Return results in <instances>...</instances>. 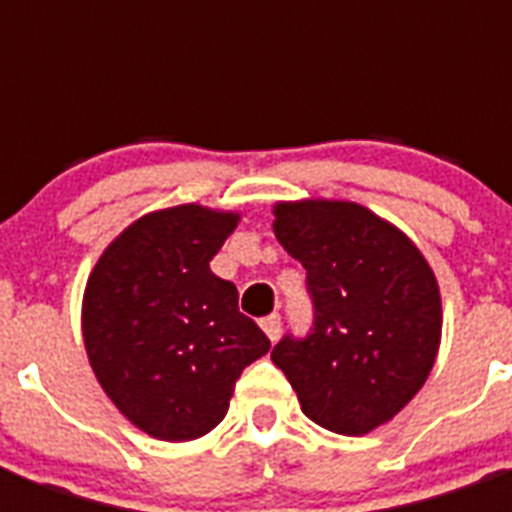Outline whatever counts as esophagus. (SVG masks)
Wrapping results in <instances>:
<instances>
[{
	"mask_svg": "<svg viewBox=\"0 0 512 512\" xmlns=\"http://www.w3.org/2000/svg\"><path fill=\"white\" fill-rule=\"evenodd\" d=\"M260 327H263V332L268 335V340L276 342L281 335V316L279 313H271V316H265L263 321H260Z\"/></svg>",
	"mask_w": 512,
	"mask_h": 512,
	"instance_id": "34e87169",
	"label": "esophagus"
}]
</instances>
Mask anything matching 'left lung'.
<instances>
[{
	"label": "left lung",
	"mask_w": 512,
	"mask_h": 512,
	"mask_svg": "<svg viewBox=\"0 0 512 512\" xmlns=\"http://www.w3.org/2000/svg\"><path fill=\"white\" fill-rule=\"evenodd\" d=\"M273 233L308 271L316 321L271 350L305 417L342 436L390 422L428 380L441 345V292L404 231L356 201L273 204Z\"/></svg>",
	"instance_id": "left-lung-1"
}]
</instances>
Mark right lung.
<instances>
[{
    "label": "right lung",
    "instance_id": "obj_1",
    "mask_svg": "<svg viewBox=\"0 0 512 512\" xmlns=\"http://www.w3.org/2000/svg\"><path fill=\"white\" fill-rule=\"evenodd\" d=\"M241 215L177 204L138 217L92 268L82 337L100 388L159 441H193L217 428L244 366L271 342L239 313V292L209 260Z\"/></svg>",
    "mask_w": 512,
    "mask_h": 512
}]
</instances>
